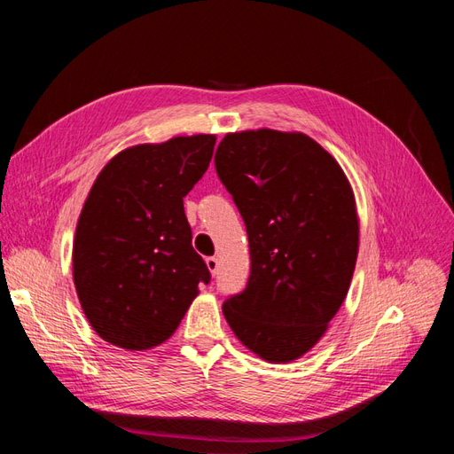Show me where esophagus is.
<instances>
[{
  "label": "esophagus",
  "mask_w": 454,
  "mask_h": 454,
  "mask_svg": "<svg viewBox=\"0 0 454 454\" xmlns=\"http://www.w3.org/2000/svg\"><path fill=\"white\" fill-rule=\"evenodd\" d=\"M217 265H219L217 257H206V267H208V270H210L212 277H214L215 270H217Z\"/></svg>",
  "instance_id": "34e87169"
}]
</instances>
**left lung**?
<instances>
[{
	"instance_id": "left-lung-1",
	"label": "left lung",
	"mask_w": 454,
	"mask_h": 454,
	"mask_svg": "<svg viewBox=\"0 0 454 454\" xmlns=\"http://www.w3.org/2000/svg\"><path fill=\"white\" fill-rule=\"evenodd\" d=\"M215 170L250 242L246 290L225 301L232 333L261 360L305 356L345 303L360 217L340 164L303 132H229Z\"/></svg>"
}]
</instances>
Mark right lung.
<instances>
[{"label": "right lung", "mask_w": 454, "mask_h": 454, "mask_svg": "<svg viewBox=\"0 0 454 454\" xmlns=\"http://www.w3.org/2000/svg\"><path fill=\"white\" fill-rule=\"evenodd\" d=\"M215 134L130 145L109 160L77 219L74 284L109 345L149 350L172 337L208 267L191 246L184 197L214 155Z\"/></svg>", "instance_id": "obj_1"}]
</instances>
